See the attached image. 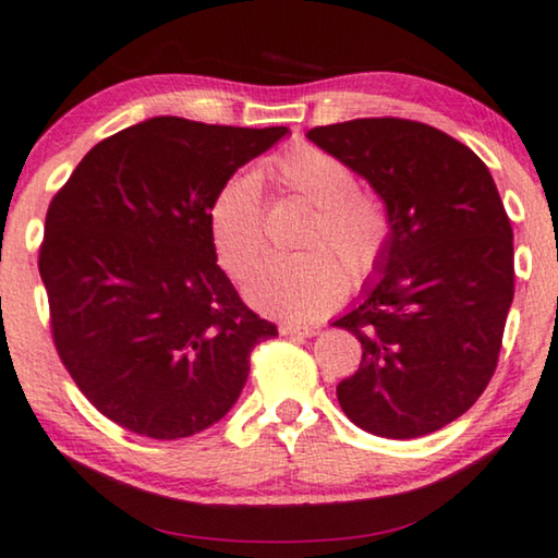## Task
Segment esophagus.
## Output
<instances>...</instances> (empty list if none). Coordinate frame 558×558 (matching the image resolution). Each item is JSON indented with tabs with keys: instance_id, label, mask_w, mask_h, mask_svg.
Here are the masks:
<instances>
[{
	"instance_id": "obj_1",
	"label": "esophagus",
	"mask_w": 558,
	"mask_h": 558,
	"mask_svg": "<svg viewBox=\"0 0 558 558\" xmlns=\"http://www.w3.org/2000/svg\"><path fill=\"white\" fill-rule=\"evenodd\" d=\"M280 336H295V339H308V336L316 333V328L305 324H293V320H286V324L278 326Z\"/></svg>"
}]
</instances>
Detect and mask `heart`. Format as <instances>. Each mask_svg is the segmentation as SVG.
Returning <instances> with one entry per match:
<instances>
[{
  "mask_svg": "<svg viewBox=\"0 0 558 558\" xmlns=\"http://www.w3.org/2000/svg\"><path fill=\"white\" fill-rule=\"evenodd\" d=\"M260 174L280 192L316 207L301 255L270 257L247 282L257 311L288 320H313L336 308L351 288L379 268L391 238L384 202L359 190L356 171L313 144H295L265 159ZM217 260L234 280L250 276L265 250L263 190L255 174L227 177L209 204Z\"/></svg>",
  "mask_w": 558,
  "mask_h": 558,
  "instance_id": "heart-1",
  "label": "heart"
}]
</instances>
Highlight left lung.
<instances>
[{
	"label": "left lung",
	"mask_w": 558,
	"mask_h": 558,
	"mask_svg": "<svg viewBox=\"0 0 558 558\" xmlns=\"http://www.w3.org/2000/svg\"><path fill=\"white\" fill-rule=\"evenodd\" d=\"M387 204L379 278L333 326L361 341L336 387L366 433L412 439L465 414L496 374L513 301V230L481 156L433 125L356 119L308 131Z\"/></svg>",
	"instance_id": "1"
}]
</instances>
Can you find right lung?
Returning a JSON list of instances; mask_svg holds the SVG:
<instances>
[{"label":"right lung","instance_id":"right-lung-1","mask_svg":"<svg viewBox=\"0 0 558 558\" xmlns=\"http://www.w3.org/2000/svg\"><path fill=\"white\" fill-rule=\"evenodd\" d=\"M286 125L159 116L90 148L45 217L40 278L62 366L100 414L154 439L222 420L278 336L217 265L209 204Z\"/></svg>","mask_w":558,"mask_h":558}]
</instances>
